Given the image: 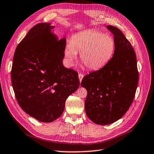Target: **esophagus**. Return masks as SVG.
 Returning <instances> with one entry per match:
<instances>
[{"instance_id":"34e87169","label":"esophagus","mask_w":154,"mask_h":154,"mask_svg":"<svg viewBox=\"0 0 154 154\" xmlns=\"http://www.w3.org/2000/svg\"><path fill=\"white\" fill-rule=\"evenodd\" d=\"M78 78H79L80 82H82V79H83V78H84V74H81V73H80L79 74H78Z\"/></svg>"}]
</instances>
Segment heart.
I'll return each instance as SVG.
<instances>
[{"instance_id": "heart-1", "label": "heart", "mask_w": 154, "mask_h": 154, "mask_svg": "<svg viewBox=\"0 0 154 154\" xmlns=\"http://www.w3.org/2000/svg\"><path fill=\"white\" fill-rule=\"evenodd\" d=\"M116 50V42L111 36L96 30H87L74 35L64 48V56L69 66L73 65L77 52L88 69L97 70L110 61Z\"/></svg>"}]
</instances>
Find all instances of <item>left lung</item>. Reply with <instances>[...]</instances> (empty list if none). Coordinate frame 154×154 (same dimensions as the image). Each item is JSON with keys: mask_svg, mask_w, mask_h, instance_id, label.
<instances>
[{"mask_svg": "<svg viewBox=\"0 0 154 154\" xmlns=\"http://www.w3.org/2000/svg\"><path fill=\"white\" fill-rule=\"evenodd\" d=\"M116 50L113 57L99 70L85 76L81 82L87 89L85 110L96 124L105 125L120 119L129 110L138 82L137 57L123 32L112 25Z\"/></svg>", "mask_w": 154, "mask_h": 154, "instance_id": "8db88e82", "label": "left lung"}]
</instances>
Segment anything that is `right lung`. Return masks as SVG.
<instances>
[{
  "label": "right lung",
  "mask_w": 154,
  "mask_h": 154,
  "mask_svg": "<svg viewBox=\"0 0 154 154\" xmlns=\"http://www.w3.org/2000/svg\"><path fill=\"white\" fill-rule=\"evenodd\" d=\"M54 28L40 23L30 29L15 51L11 71L19 105L45 123L61 116L66 99L80 85L78 73L63 66L66 38L58 39Z\"/></svg>",
  "instance_id": "right-lung-1"
}]
</instances>
